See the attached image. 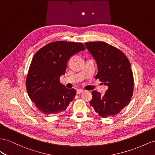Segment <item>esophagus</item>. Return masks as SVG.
<instances>
[{"mask_svg": "<svg viewBox=\"0 0 155 155\" xmlns=\"http://www.w3.org/2000/svg\"><path fill=\"white\" fill-rule=\"evenodd\" d=\"M83 92H84V90H83L82 89H78V90H77V94H80L82 93Z\"/></svg>", "mask_w": 155, "mask_h": 155, "instance_id": "esophagus-1", "label": "esophagus"}]
</instances>
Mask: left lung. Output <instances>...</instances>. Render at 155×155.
I'll use <instances>...</instances> for the list:
<instances>
[{"mask_svg":"<svg viewBox=\"0 0 155 155\" xmlns=\"http://www.w3.org/2000/svg\"><path fill=\"white\" fill-rule=\"evenodd\" d=\"M84 45L97 63L96 78L108 86L104 96L92 91L90 104L101 117H113L128 105L132 96L134 78L130 61L120 50L106 42Z\"/></svg>","mask_w":155,"mask_h":155,"instance_id":"left-lung-1","label":"left lung"}]
</instances>
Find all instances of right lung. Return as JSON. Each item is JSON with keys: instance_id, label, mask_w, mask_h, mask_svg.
Masks as SVG:
<instances>
[{"instance_id": "right-lung-1", "label": "right lung", "mask_w": 155, "mask_h": 155, "mask_svg": "<svg viewBox=\"0 0 155 155\" xmlns=\"http://www.w3.org/2000/svg\"><path fill=\"white\" fill-rule=\"evenodd\" d=\"M84 50L82 43L57 41L35 54L27 74L26 89L31 100L44 114L65 111L73 101L76 91L65 88L59 77L65 74L70 58Z\"/></svg>"}]
</instances>
